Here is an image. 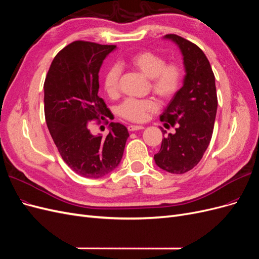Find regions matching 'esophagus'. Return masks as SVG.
Segmentation results:
<instances>
[{
  "mask_svg": "<svg viewBox=\"0 0 259 259\" xmlns=\"http://www.w3.org/2000/svg\"><path fill=\"white\" fill-rule=\"evenodd\" d=\"M144 129L143 126H136V124H130V126H128V130L129 131H138V130H142Z\"/></svg>",
  "mask_w": 259,
  "mask_h": 259,
  "instance_id": "esophagus-1",
  "label": "esophagus"
}]
</instances>
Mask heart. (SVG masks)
Masks as SVG:
<instances>
[{
	"mask_svg": "<svg viewBox=\"0 0 259 259\" xmlns=\"http://www.w3.org/2000/svg\"><path fill=\"white\" fill-rule=\"evenodd\" d=\"M129 63L145 76L151 78L154 93L163 99L172 98L183 84V71L177 63H165L164 58L152 52H139L129 57ZM121 66L112 64L104 74L103 84L107 95L114 96L118 91ZM158 104L153 99L128 98L118 107V113L130 121L145 120L147 113L157 110Z\"/></svg>",
	"mask_w": 259,
	"mask_h": 259,
	"instance_id": "obj_1",
	"label": "heart"
}]
</instances>
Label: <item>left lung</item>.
Instances as JSON below:
<instances>
[{"label": "left lung", "instance_id": "left-lung-1", "mask_svg": "<svg viewBox=\"0 0 259 259\" xmlns=\"http://www.w3.org/2000/svg\"><path fill=\"white\" fill-rule=\"evenodd\" d=\"M164 38L180 48L186 74L182 88L160 115V120L172 127L178 123L175 133L162 139L154 159L160 169L183 174L198 164L210 144L218 96L211 64L201 49L179 35L166 34Z\"/></svg>", "mask_w": 259, "mask_h": 259}]
</instances>
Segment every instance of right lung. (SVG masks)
Segmentation results:
<instances>
[{
  "label": "right lung",
  "mask_w": 259,
  "mask_h": 259,
  "mask_svg": "<svg viewBox=\"0 0 259 259\" xmlns=\"http://www.w3.org/2000/svg\"><path fill=\"white\" fill-rule=\"evenodd\" d=\"M115 45L75 40L57 54L44 82V110L49 132L62 159L80 177L99 179L117 168L129 132L110 123L103 138L94 136L89 121L107 112L98 96L99 71Z\"/></svg>",
  "instance_id": "1"
}]
</instances>
